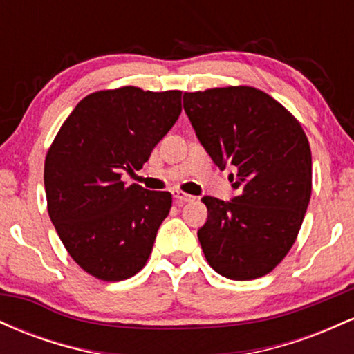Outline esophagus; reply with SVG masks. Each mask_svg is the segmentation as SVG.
<instances>
[{"instance_id": "esophagus-1", "label": "esophagus", "mask_w": 354, "mask_h": 354, "mask_svg": "<svg viewBox=\"0 0 354 354\" xmlns=\"http://www.w3.org/2000/svg\"><path fill=\"white\" fill-rule=\"evenodd\" d=\"M173 198H174V201H176V205H185V203H188V201H193V196H189V194H186V193H183V191H173Z\"/></svg>"}]
</instances>
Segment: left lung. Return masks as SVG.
Returning a JSON list of instances; mask_svg holds the SVG:
<instances>
[{"label": "left lung", "instance_id": "8db88e82", "mask_svg": "<svg viewBox=\"0 0 354 354\" xmlns=\"http://www.w3.org/2000/svg\"><path fill=\"white\" fill-rule=\"evenodd\" d=\"M198 140L238 191L231 201L201 198L198 230L206 261L234 281L261 278L295 245L311 198V149L296 118L261 89L211 88L183 98Z\"/></svg>", "mask_w": 354, "mask_h": 354}]
</instances>
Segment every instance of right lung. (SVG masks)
<instances>
[{
  "instance_id": "right-lung-1",
  "label": "right lung",
  "mask_w": 354,
  "mask_h": 354,
  "mask_svg": "<svg viewBox=\"0 0 354 354\" xmlns=\"http://www.w3.org/2000/svg\"><path fill=\"white\" fill-rule=\"evenodd\" d=\"M181 91L136 86L84 96L61 124L44 160L48 213L75 263L101 281L141 271L171 209V193L126 186L176 123Z\"/></svg>"
}]
</instances>
